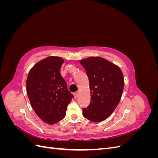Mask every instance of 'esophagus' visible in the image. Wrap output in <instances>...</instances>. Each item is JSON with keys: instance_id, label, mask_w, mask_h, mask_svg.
<instances>
[{"instance_id": "obj_1", "label": "esophagus", "mask_w": 158, "mask_h": 158, "mask_svg": "<svg viewBox=\"0 0 158 158\" xmlns=\"http://www.w3.org/2000/svg\"><path fill=\"white\" fill-rule=\"evenodd\" d=\"M74 98H75V99L77 98L78 96V92H75V93H74Z\"/></svg>"}]
</instances>
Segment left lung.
Returning a JSON list of instances; mask_svg holds the SVG:
<instances>
[{
    "mask_svg": "<svg viewBox=\"0 0 158 158\" xmlns=\"http://www.w3.org/2000/svg\"><path fill=\"white\" fill-rule=\"evenodd\" d=\"M89 82L91 102L83 108L84 116L88 120L101 122L108 118L120 102L124 88V77L117 65L99 56L80 61Z\"/></svg>",
    "mask_w": 158,
    "mask_h": 158,
    "instance_id": "8db88e82",
    "label": "left lung"
}]
</instances>
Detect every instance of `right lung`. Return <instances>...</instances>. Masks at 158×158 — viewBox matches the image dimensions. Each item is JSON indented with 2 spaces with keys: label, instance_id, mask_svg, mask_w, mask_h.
Listing matches in <instances>:
<instances>
[{
  "label": "right lung",
  "instance_id": "obj_1",
  "mask_svg": "<svg viewBox=\"0 0 158 158\" xmlns=\"http://www.w3.org/2000/svg\"><path fill=\"white\" fill-rule=\"evenodd\" d=\"M64 59L49 56L38 62L28 74L26 90L31 107L42 121L53 125L63 119L74 95L60 70Z\"/></svg>",
  "mask_w": 158,
  "mask_h": 158
}]
</instances>
